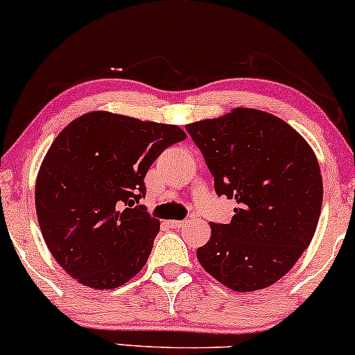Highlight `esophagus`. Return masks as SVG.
Masks as SVG:
<instances>
[{"instance_id": "esophagus-1", "label": "esophagus", "mask_w": 355, "mask_h": 355, "mask_svg": "<svg viewBox=\"0 0 355 355\" xmlns=\"http://www.w3.org/2000/svg\"><path fill=\"white\" fill-rule=\"evenodd\" d=\"M168 225L171 227H176V230H179V227H182L184 225H186V221H178V220H169Z\"/></svg>"}]
</instances>
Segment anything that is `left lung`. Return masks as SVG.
Returning <instances> with one entry per match:
<instances>
[{
  "label": "left lung",
  "mask_w": 355,
  "mask_h": 355,
  "mask_svg": "<svg viewBox=\"0 0 355 355\" xmlns=\"http://www.w3.org/2000/svg\"><path fill=\"white\" fill-rule=\"evenodd\" d=\"M186 130L218 196L237 203L231 223H211L197 260L234 293L268 288L297 263L317 230L323 181L312 147L286 121L254 108H232Z\"/></svg>",
  "instance_id": "1"
}]
</instances>
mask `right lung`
<instances>
[{"label": "right lung", "instance_id": "1", "mask_svg": "<svg viewBox=\"0 0 355 355\" xmlns=\"http://www.w3.org/2000/svg\"><path fill=\"white\" fill-rule=\"evenodd\" d=\"M186 137L174 124L90 111L53 140L37 174V218L51 255L77 283L114 289L144 268L159 221L135 203L152 163Z\"/></svg>", "mask_w": 355, "mask_h": 355}]
</instances>
